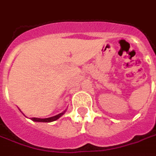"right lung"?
Wrapping results in <instances>:
<instances>
[{
	"mask_svg": "<svg viewBox=\"0 0 156 156\" xmlns=\"http://www.w3.org/2000/svg\"><path fill=\"white\" fill-rule=\"evenodd\" d=\"M63 113L62 114H59V115H56V116H53V117L51 118H47V119H38V118H32V120L35 121V122H52V121H55L58 119V118H60L61 115H62Z\"/></svg>",
	"mask_w": 156,
	"mask_h": 156,
	"instance_id": "right-lung-1",
	"label": "right lung"
}]
</instances>
